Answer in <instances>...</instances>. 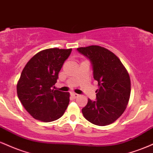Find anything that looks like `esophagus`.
<instances>
[{
    "instance_id": "34e87169",
    "label": "esophagus",
    "mask_w": 153,
    "mask_h": 153,
    "mask_svg": "<svg viewBox=\"0 0 153 153\" xmlns=\"http://www.w3.org/2000/svg\"><path fill=\"white\" fill-rule=\"evenodd\" d=\"M78 96H79L78 94H75V93H72V94H71V96L73 98H74V99H76V98H78Z\"/></svg>"
}]
</instances>
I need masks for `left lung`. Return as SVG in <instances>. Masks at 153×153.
<instances>
[{"instance_id": "obj_1", "label": "left lung", "mask_w": 153, "mask_h": 153, "mask_svg": "<svg viewBox=\"0 0 153 153\" xmlns=\"http://www.w3.org/2000/svg\"><path fill=\"white\" fill-rule=\"evenodd\" d=\"M77 50L91 62L94 78L99 85L96 100L88 99L82 108V114L96 125H108L126 109L131 91L129 74L118 57L104 47L92 45Z\"/></svg>"}]
</instances>
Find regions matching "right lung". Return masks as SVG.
<instances>
[{"label":"right lung","mask_w":153,"mask_h":153,"mask_svg":"<svg viewBox=\"0 0 153 153\" xmlns=\"http://www.w3.org/2000/svg\"><path fill=\"white\" fill-rule=\"evenodd\" d=\"M72 49L52 48L36 54L24 67L17 83V95L25 109L34 119L53 122L64 114L69 93L53 90L59 72Z\"/></svg>","instance_id":"obj_1"}]
</instances>
